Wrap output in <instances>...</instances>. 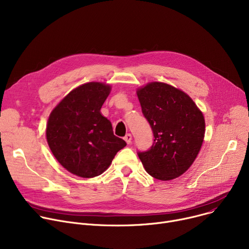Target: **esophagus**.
Here are the masks:
<instances>
[{"label":"esophagus","instance_id":"obj_1","mask_svg":"<svg viewBox=\"0 0 249 249\" xmlns=\"http://www.w3.org/2000/svg\"><path fill=\"white\" fill-rule=\"evenodd\" d=\"M124 140L126 141L127 144H130V143H131V141H132V135L130 134V133L126 134V135H125V137H124Z\"/></svg>","mask_w":249,"mask_h":249}]
</instances>
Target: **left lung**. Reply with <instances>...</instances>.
Masks as SVG:
<instances>
[{
  "label": "left lung",
  "instance_id": "8db88e82",
  "mask_svg": "<svg viewBox=\"0 0 249 249\" xmlns=\"http://www.w3.org/2000/svg\"><path fill=\"white\" fill-rule=\"evenodd\" d=\"M137 96L154 136L151 147L137 153L143 166L160 180L181 176L203 144V113L186 93L164 83H149L137 89Z\"/></svg>",
  "mask_w": 249,
  "mask_h": 249
}]
</instances>
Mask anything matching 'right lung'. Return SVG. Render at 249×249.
<instances>
[{"label": "right lung", "instance_id": "right-lung-1", "mask_svg": "<svg viewBox=\"0 0 249 249\" xmlns=\"http://www.w3.org/2000/svg\"><path fill=\"white\" fill-rule=\"evenodd\" d=\"M111 91L109 85L91 82L72 89L52 110L46 139L57 161L81 178L103 174L126 142L114 135L101 108Z\"/></svg>", "mask_w": 249, "mask_h": 249}]
</instances>
